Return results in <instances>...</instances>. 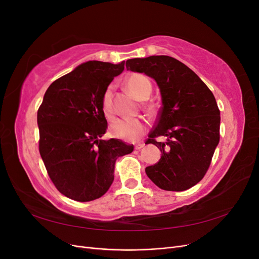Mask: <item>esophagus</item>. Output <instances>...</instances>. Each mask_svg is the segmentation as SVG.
<instances>
[{
    "mask_svg": "<svg viewBox=\"0 0 259 259\" xmlns=\"http://www.w3.org/2000/svg\"><path fill=\"white\" fill-rule=\"evenodd\" d=\"M144 146H145L144 143H138V144L135 145V149H137V150H139V149H142Z\"/></svg>",
    "mask_w": 259,
    "mask_h": 259,
    "instance_id": "esophagus-1",
    "label": "esophagus"
}]
</instances>
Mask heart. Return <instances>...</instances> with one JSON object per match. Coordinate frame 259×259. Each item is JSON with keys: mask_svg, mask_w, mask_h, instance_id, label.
<instances>
[{"mask_svg": "<svg viewBox=\"0 0 259 259\" xmlns=\"http://www.w3.org/2000/svg\"><path fill=\"white\" fill-rule=\"evenodd\" d=\"M125 86L139 100H146L152 91L150 80L144 74H132L125 81ZM101 111L107 120H111L114 115L111 88H108L101 97ZM146 130L145 122L139 119H117L110 125L109 133L114 138L135 142L144 135Z\"/></svg>", "mask_w": 259, "mask_h": 259, "instance_id": "b5f03b06", "label": "heart"}]
</instances>
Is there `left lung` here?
<instances>
[{"label":"left lung","instance_id":"8db88e82","mask_svg":"<svg viewBox=\"0 0 259 259\" xmlns=\"http://www.w3.org/2000/svg\"><path fill=\"white\" fill-rule=\"evenodd\" d=\"M126 69L145 73L158 83L162 108L148 144L161 150V159L146 174L163 190L184 191L204 177L219 143V111L213 93L183 62L169 56L126 60ZM164 136L165 143L155 138Z\"/></svg>","mask_w":259,"mask_h":259}]
</instances>
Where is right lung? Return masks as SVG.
<instances>
[{"mask_svg": "<svg viewBox=\"0 0 259 259\" xmlns=\"http://www.w3.org/2000/svg\"><path fill=\"white\" fill-rule=\"evenodd\" d=\"M123 70L124 61H88L45 92L37 110L38 150L53 184L69 199L103 197L114 179L116 159L134 150L120 139H101L108 127L101 97Z\"/></svg>", "mask_w": 259, "mask_h": 259, "instance_id": "1", "label": "right lung"}]
</instances>
